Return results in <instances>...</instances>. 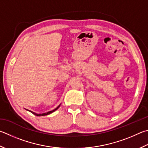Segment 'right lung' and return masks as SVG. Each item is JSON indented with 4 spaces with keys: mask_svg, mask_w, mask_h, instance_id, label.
<instances>
[{
    "mask_svg": "<svg viewBox=\"0 0 148 148\" xmlns=\"http://www.w3.org/2000/svg\"><path fill=\"white\" fill-rule=\"evenodd\" d=\"M60 106H59L57 108H56L55 109H53V110H52V111H49V112H45V113H42V114H37V113H36V112H32V111H29V112H31L32 113H33L34 115H36V116H45V115H47V114H50V113H52V112H53V111H55L56 110H57L59 107H60Z\"/></svg>",
    "mask_w": 148,
    "mask_h": 148,
    "instance_id": "obj_1",
    "label": "right lung"
}]
</instances>
